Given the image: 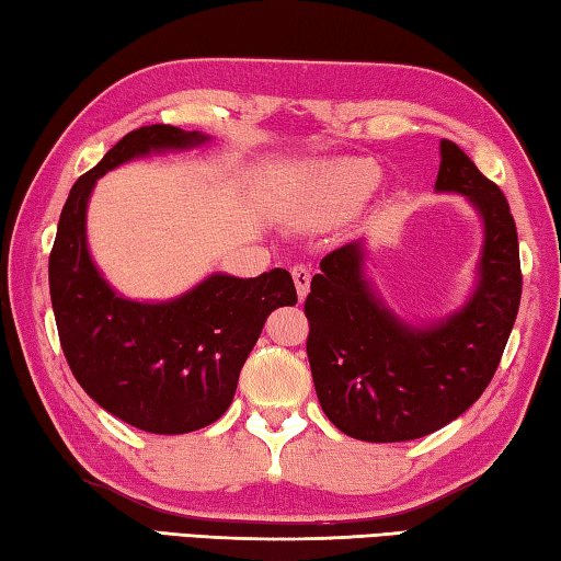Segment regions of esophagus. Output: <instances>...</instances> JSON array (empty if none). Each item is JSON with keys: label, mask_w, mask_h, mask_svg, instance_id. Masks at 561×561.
I'll return each mask as SVG.
<instances>
[{"label": "esophagus", "mask_w": 561, "mask_h": 561, "mask_svg": "<svg viewBox=\"0 0 561 561\" xmlns=\"http://www.w3.org/2000/svg\"><path fill=\"white\" fill-rule=\"evenodd\" d=\"M291 279H295L299 299H305L307 291H309V282H312V272H309L305 264H295V266H291Z\"/></svg>", "instance_id": "obj_1"}]
</instances>
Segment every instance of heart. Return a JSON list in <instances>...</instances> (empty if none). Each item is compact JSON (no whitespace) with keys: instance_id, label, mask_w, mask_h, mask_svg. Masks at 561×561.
<instances>
[{"instance_id":"1","label":"heart","mask_w":561,"mask_h":561,"mask_svg":"<svg viewBox=\"0 0 561 561\" xmlns=\"http://www.w3.org/2000/svg\"><path fill=\"white\" fill-rule=\"evenodd\" d=\"M377 182L375 167L367 162H334L319 169L301 199L299 217L307 225H329L352 215Z\"/></svg>"}]
</instances>
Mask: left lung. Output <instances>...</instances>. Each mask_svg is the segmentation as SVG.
Returning <instances> with one entry per match:
<instances>
[{"mask_svg": "<svg viewBox=\"0 0 561 561\" xmlns=\"http://www.w3.org/2000/svg\"><path fill=\"white\" fill-rule=\"evenodd\" d=\"M439 192H457L484 217L474 297L444 322L414 329L371 295L362 247L322 260L305 301L314 389L336 430L362 442H407L467 412L492 381L519 312L517 227L500 186L455 141L442 139Z\"/></svg>", "mask_w": 561, "mask_h": 561, "instance_id": "obj_1", "label": "left lung"}]
</instances>
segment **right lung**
Masks as SVG:
<instances>
[{"label": "right lung", "instance_id": "add662e5", "mask_svg": "<svg viewBox=\"0 0 561 561\" xmlns=\"http://www.w3.org/2000/svg\"><path fill=\"white\" fill-rule=\"evenodd\" d=\"M207 141L199 131L152 124L124 135L79 176L59 215L49 254V295L69 369L106 412L152 434H184L217 422L232 404L239 371L264 319L297 305L287 270L254 279L211 274L164 305L122 299L89 256L84 219L94 182L127 159Z\"/></svg>", "mask_w": 561, "mask_h": 561}]
</instances>
